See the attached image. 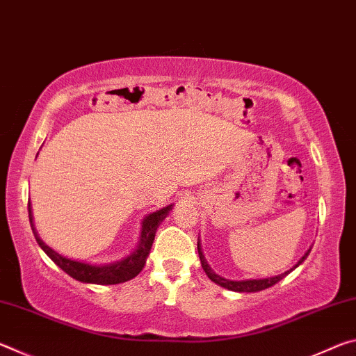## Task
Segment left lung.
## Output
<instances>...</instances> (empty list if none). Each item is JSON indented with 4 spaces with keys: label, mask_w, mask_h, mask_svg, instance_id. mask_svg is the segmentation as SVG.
<instances>
[{
    "label": "left lung",
    "mask_w": 356,
    "mask_h": 356,
    "mask_svg": "<svg viewBox=\"0 0 356 356\" xmlns=\"http://www.w3.org/2000/svg\"><path fill=\"white\" fill-rule=\"evenodd\" d=\"M309 251H311V250L306 251V254L300 259L298 264L295 265L293 268H297L298 265H300L301 262H303L306 257H308ZM197 252H200V259H201V265H202L204 272H206V275L209 276V278L212 280V281L215 282V284H218V286H221V287L227 289V291H234V292H259V291H264V289H268V287L275 286L276 282H280L282 278H284L286 275H289V273H291L292 270H293V268H291V270H287V272L281 273V275H278V276H270V278H262V280H243V281H231V280H226V278H222V276H220V275H216V273L213 272V270L210 268V265L207 264L206 257H204L202 251H201V245H200V242H197Z\"/></svg>",
    "instance_id": "1"
}]
</instances>
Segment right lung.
Masks as SVG:
<instances>
[{"instance_id":"add662e5","label":"right lung","mask_w":356,"mask_h":356,"mask_svg":"<svg viewBox=\"0 0 356 356\" xmlns=\"http://www.w3.org/2000/svg\"><path fill=\"white\" fill-rule=\"evenodd\" d=\"M171 206H166L163 209L156 210V212L147 215L143 220V229H141V238L138 248L131 252L130 256L124 257L122 261L113 262V264H104V265H92V264H84L80 261H72L69 257H64L51 250L50 246L42 242L39 234L35 232L33 225V213H31V202H28V213H29V222H31V229L35 240L42 250L45 251V254L55 262L59 268L64 270L65 273L76 281L89 282V284H100V286H110V284H119V282H125L141 272L146 259L152 248L154 238L156 227L160 226V222L166 218V215L170 213Z\"/></svg>"}]
</instances>
